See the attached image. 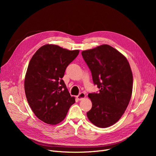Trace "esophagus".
Returning a JSON list of instances; mask_svg holds the SVG:
<instances>
[{
    "mask_svg": "<svg viewBox=\"0 0 156 156\" xmlns=\"http://www.w3.org/2000/svg\"><path fill=\"white\" fill-rule=\"evenodd\" d=\"M76 98H77V99L79 101L82 100L83 99H84V98H85V94L83 92H81V93H80V94L76 96Z\"/></svg>",
    "mask_w": 156,
    "mask_h": 156,
    "instance_id": "34e87169",
    "label": "esophagus"
}]
</instances>
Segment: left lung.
<instances>
[{
	"mask_svg": "<svg viewBox=\"0 0 156 156\" xmlns=\"http://www.w3.org/2000/svg\"><path fill=\"white\" fill-rule=\"evenodd\" d=\"M81 55L92 73L98 93L88 95L92 103L87 115L91 122L107 128L121 118L129 102L133 75L126 57L109 45L84 51Z\"/></svg>",
	"mask_w": 156,
	"mask_h": 156,
	"instance_id": "obj_1",
	"label": "left lung"
}]
</instances>
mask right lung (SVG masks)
Wrapping results in <instances>:
<instances>
[{
  "instance_id": "obj_1",
  "label": "right lung",
  "mask_w": 156,
  "mask_h": 156,
  "mask_svg": "<svg viewBox=\"0 0 156 156\" xmlns=\"http://www.w3.org/2000/svg\"><path fill=\"white\" fill-rule=\"evenodd\" d=\"M79 52L47 44L38 49L29 62L24 78L26 97L35 116L45 123H59L75 102L62 78Z\"/></svg>"
}]
</instances>
